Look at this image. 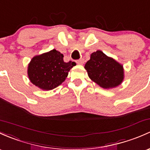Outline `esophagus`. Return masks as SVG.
<instances>
[{
	"label": "esophagus",
	"mask_w": 150,
	"mask_h": 150,
	"mask_svg": "<svg viewBox=\"0 0 150 150\" xmlns=\"http://www.w3.org/2000/svg\"><path fill=\"white\" fill-rule=\"evenodd\" d=\"M76 62L78 63V64H83V63H84V59L81 58V59H78V60H77Z\"/></svg>",
	"instance_id": "obj_1"
}]
</instances>
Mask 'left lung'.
Segmentation results:
<instances>
[{"mask_svg": "<svg viewBox=\"0 0 150 150\" xmlns=\"http://www.w3.org/2000/svg\"><path fill=\"white\" fill-rule=\"evenodd\" d=\"M85 68L89 78L103 88L118 86L124 79L123 66L100 50L91 54Z\"/></svg>", "mask_w": 150, "mask_h": 150, "instance_id": "obj_1", "label": "left lung"}]
</instances>
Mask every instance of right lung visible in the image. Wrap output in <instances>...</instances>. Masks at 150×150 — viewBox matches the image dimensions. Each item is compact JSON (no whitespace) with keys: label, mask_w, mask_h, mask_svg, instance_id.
Here are the masks:
<instances>
[{"label":"right lung","mask_w":150,"mask_h":150,"mask_svg":"<svg viewBox=\"0 0 150 150\" xmlns=\"http://www.w3.org/2000/svg\"><path fill=\"white\" fill-rule=\"evenodd\" d=\"M62 54L51 50L31 59L28 75L31 83L43 90L54 89L64 81L70 70L75 65L72 61L64 62Z\"/></svg>","instance_id":"obj_1"}]
</instances>
